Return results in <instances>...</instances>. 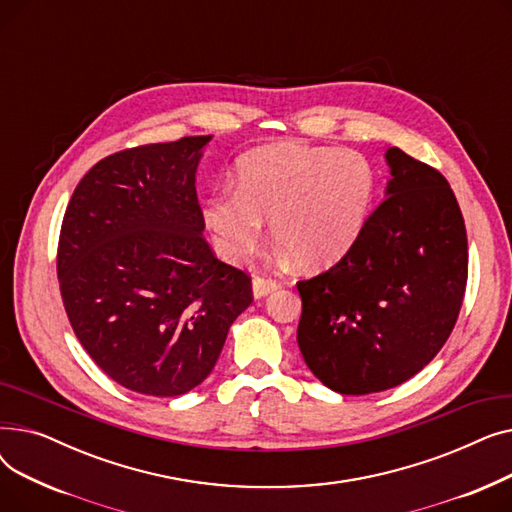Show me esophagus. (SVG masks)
I'll return each mask as SVG.
<instances>
[{
	"label": "esophagus",
	"instance_id": "esophagus-1",
	"mask_svg": "<svg viewBox=\"0 0 512 512\" xmlns=\"http://www.w3.org/2000/svg\"><path fill=\"white\" fill-rule=\"evenodd\" d=\"M251 288H253L255 299H263V297H267V294L280 290L282 284L278 280H272V278H253Z\"/></svg>",
	"mask_w": 512,
	"mask_h": 512
}]
</instances>
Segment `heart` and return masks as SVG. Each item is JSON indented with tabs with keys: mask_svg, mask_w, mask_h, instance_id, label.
<instances>
[{
	"mask_svg": "<svg viewBox=\"0 0 512 512\" xmlns=\"http://www.w3.org/2000/svg\"><path fill=\"white\" fill-rule=\"evenodd\" d=\"M373 188V170L361 153L280 141L238 159L234 193L209 195L203 222L215 251L230 263L255 253L263 220H270L286 257L305 270H324L353 249Z\"/></svg>",
	"mask_w": 512,
	"mask_h": 512,
	"instance_id": "1",
	"label": "heart"
}]
</instances>
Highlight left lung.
<instances>
[{"mask_svg":"<svg viewBox=\"0 0 512 512\" xmlns=\"http://www.w3.org/2000/svg\"><path fill=\"white\" fill-rule=\"evenodd\" d=\"M390 180L353 249L297 284L299 348L340 394H371L413 378L448 340L467 284V232L446 178L398 147Z\"/></svg>","mask_w":512,"mask_h":512,"instance_id":"1","label":"left lung"}]
</instances>
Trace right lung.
<instances>
[{
  "instance_id": "obj_1",
  "label": "right lung",
  "mask_w": 512,
  "mask_h": 512,
  "mask_svg": "<svg viewBox=\"0 0 512 512\" xmlns=\"http://www.w3.org/2000/svg\"><path fill=\"white\" fill-rule=\"evenodd\" d=\"M207 137L114 153L78 182L58 247L76 338L120 386L180 396L218 361L251 278L203 238L195 176Z\"/></svg>"
}]
</instances>
